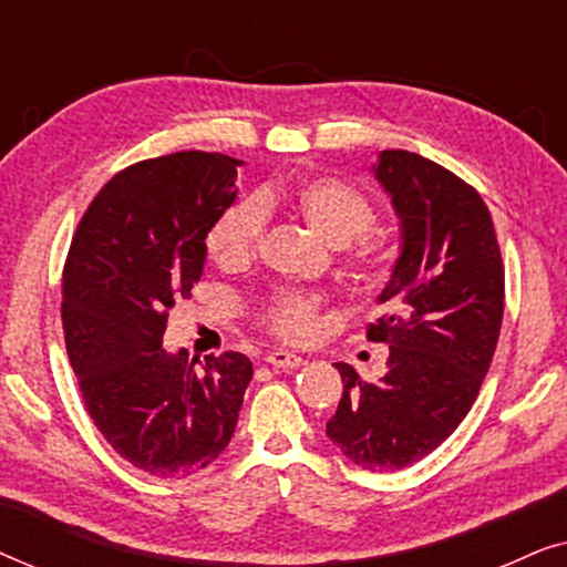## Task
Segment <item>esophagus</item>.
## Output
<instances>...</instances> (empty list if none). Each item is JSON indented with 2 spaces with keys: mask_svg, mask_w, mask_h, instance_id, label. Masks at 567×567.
Returning <instances> with one entry per match:
<instances>
[{
  "mask_svg": "<svg viewBox=\"0 0 567 567\" xmlns=\"http://www.w3.org/2000/svg\"><path fill=\"white\" fill-rule=\"evenodd\" d=\"M266 363H268V367H274V369H297V367H301V363H305V359H301V355H297V353L284 351V348H276V351H270L266 355Z\"/></svg>",
  "mask_w": 567,
  "mask_h": 567,
  "instance_id": "34e87169",
  "label": "esophagus"
}]
</instances>
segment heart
Wrapping results in <instances>:
<instances>
[{
    "label": "heart",
    "mask_w": 567,
    "mask_h": 567,
    "mask_svg": "<svg viewBox=\"0 0 567 567\" xmlns=\"http://www.w3.org/2000/svg\"><path fill=\"white\" fill-rule=\"evenodd\" d=\"M274 206H289L317 237L336 247L363 235L377 219L371 200L353 185L336 181V177H309L291 190L270 185L260 190L258 200H239L214 221L206 237L212 258L224 268L245 266L258 250L262 224H266L262 212ZM379 250L382 247L374 239H361L355 247V260L361 266H377ZM266 324L278 338L307 340L317 328V301L312 297H301V293H284L268 307Z\"/></svg>",
    "instance_id": "heart-1"
}]
</instances>
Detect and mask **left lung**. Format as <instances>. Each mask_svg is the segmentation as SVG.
<instances>
[{
	"label": "left lung",
	"instance_id": "1",
	"mask_svg": "<svg viewBox=\"0 0 567 567\" xmlns=\"http://www.w3.org/2000/svg\"><path fill=\"white\" fill-rule=\"evenodd\" d=\"M374 177L400 216V258L367 338L390 346L386 374L363 382L336 363L343 398L328 439L353 464L392 472L452 436L477 400L503 322V260L480 193L405 150L379 154Z\"/></svg>",
	"mask_w": 567,
	"mask_h": 567
}]
</instances>
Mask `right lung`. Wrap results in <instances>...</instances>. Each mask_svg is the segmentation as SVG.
I'll use <instances>...</instances> for the list:
<instances>
[{
	"label": "right lung",
	"mask_w": 567,
	"mask_h": 567,
	"mask_svg": "<svg viewBox=\"0 0 567 567\" xmlns=\"http://www.w3.org/2000/svg\"><path fill=\"white\" fill-rule=\"evenodd\" d=\"M239 159L177 152L103 185L69 247L61 322L84 408L123 460L162 480L196 475L227 449L252 379L227 351L204 369L167 353V312L190 297L206 235L235 204Z\"/></svg>",
	"instance_id": "add662e5"
}]
</instances>
